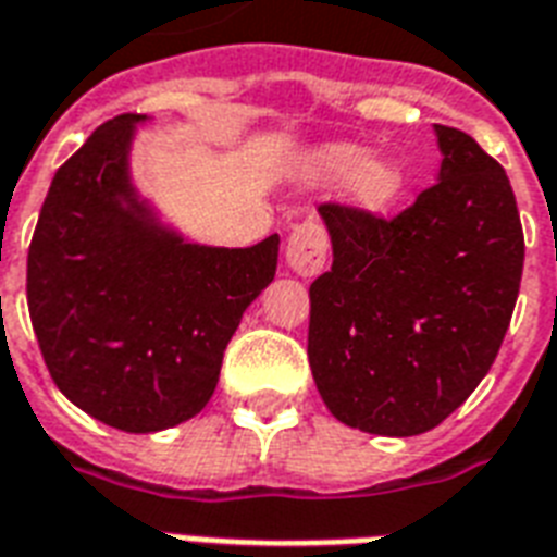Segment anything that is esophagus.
<instances>
[{"label": "esophagus", "mask_w": 557, "mask_h": 557, "mask_svg": "<svg viewBox=\"0 0 557 557\" xmlns=\"http://www.w3.org/2000/svg\"><path fill=\"white\" fill-rule=\"evenodd\" d=\"M286 265L297 277H315L326 265V233L321 224H297L286 242Z\"/></svg>", "instance_id": "obj_1"}]
</instances>
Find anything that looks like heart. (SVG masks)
<instances>
[{
  "label": "heart",
  "mask_w": 557,
  "mask_h": 557,
  "mask_svg": "<svg viewBox=\"0 0 557 557\" xmlns=\"http://www.w3.org/2000/svg\"><path fill=\"white\" fill-rule=\"evenodd\" d=\"M295 175L304 184H342V195L350 207L362 212H385L400 201L409 172L392 154H373L359 143H321L307 148L295 160Z\"/></svg>",
  "instance_id": "b5f03b06"
}]
</instances>
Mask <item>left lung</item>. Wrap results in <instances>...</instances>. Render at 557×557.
<instances>
[{"mask_svg":"<svg viewBox=\"0 0 557 557\" xmlns=\"http://www.w3.org/2000/svg\"><path fill=\"white\" fill-rule=\"evenodd\" d=\"M438 184L394 222L321 207L333 265L309 286L318 394L354 430L430 432L491 371L523 277V227L505 169L435 125Z\"/></svg>","mask_w":557,"mask_h":557,"instance_id":"8db88e82","label":"left lung"}]
</instances>
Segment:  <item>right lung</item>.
I'll return each instance as SVG.
<instances>
[{"label": "right lung", "instance_id": "right-lung-1", "mask_svg": "<svg viewBox=\"0 0 557 557\" xmlns=\"http://www.w3.org/2000/svg\"><path fill=\"white\" fill-rule=\"evenodd\" d=\"M151 116H116L54 172L28 248V312L63 397L148 435L210 403L224 347L277 274L280 236L215 248L181 233L134 184Z\"/></svg>", "mask_w": 557, "mask_h": 557}]
</instances>
